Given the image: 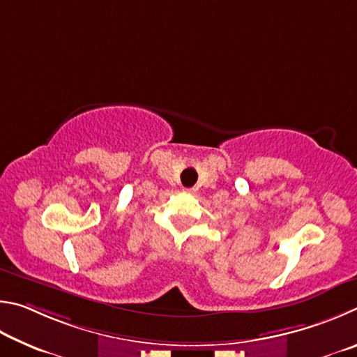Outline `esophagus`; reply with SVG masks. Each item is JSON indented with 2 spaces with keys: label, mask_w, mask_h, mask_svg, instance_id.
Listing matches in <instances>:
<instances>
[{
  "label": "esophagus",
  "mask_w": 357,
  "mask_h": 357,
  "mask_svg": "<svg viewBox=\"0 0 357 357\" xmlns=\"http://www.w3.org/2000/svg\"><path fill=\"white\" fill-rule=\"evenodd\" d=\"M195 188H185V192H195Z\"/></svg>",
  "instance_id": "1"
}]
</instances>
